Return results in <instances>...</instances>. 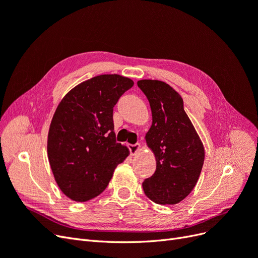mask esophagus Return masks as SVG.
<instances>
[{
  "mask_svg": "<svg viewBox=\"0 0 258 258\" xmlns=\"http://www.w3.org/2000/svg\"><path fill=\"white\" fill-rule=\"evenodd\" d=\"M129 147V151L131 153V155H136L137 152L140 150V144L139 143H136V144H129L128 145Z\"/></svg>",
  "mask_w": 258,
  "mask_h": 258,
  "instance_id": "esophagus-1",
  "label": "esophagus"
}]
</instances>
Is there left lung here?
I'll list each match as a JSON object with an SVG mask.
<instances>
[{"label": "left lung", "mask_w": 258, "mask_h": 258, "mask_svg": "<svg viewBox=\"0 0 258 258\" xmlns=\"http://www.w3.org/2000/svg\"><path fill=\"white\" fill-rule=\"evenodd\" d=\"M138 87L151 105L153 123L145 136L154 152L155 173L143 182L146 196L158 205H176L196 186L205 148L184 110L182 97L161 81L142 80Z\"/></svg>", "instance_id": "obj_1"}]
</instances>
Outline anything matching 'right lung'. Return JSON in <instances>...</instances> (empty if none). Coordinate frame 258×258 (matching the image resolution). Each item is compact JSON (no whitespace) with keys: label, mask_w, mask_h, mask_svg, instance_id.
<instances>
[{"label":"right lung","mask_w":258,"mask_h":258,"mask_svg":"<svg viewBox=\"0 0 258 258\" xmlns=\"http://www.w3.org/2000/svg\"><path fill=\"white\" fill-rule=\"evenodd\" d=\"M132 86L128 77L99 75L77 85L59 103L47 154L54 179L70 199L84 202L99 196L129 155L116 142L113 108Z\"/></svg>","instance_id":"add662e5"}]
</instances>
